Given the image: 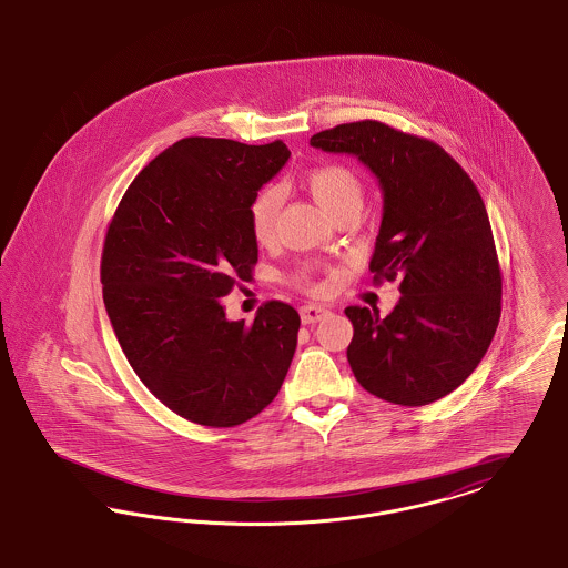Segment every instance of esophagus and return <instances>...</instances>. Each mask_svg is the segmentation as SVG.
I'll list each match as a JSON object with an SVG mask.
<instances>
[{
    "label": "esophagus",
    "mask_w": 568,
    "mask_h": 568,
    "mask_svg": "<svg viewBox=\"0 0 568 568\" xmlns=\"http://www.w3.org/2000/svg\"><path fill=\"white\" fill-rule=\"evenodd\" d=\"M327 314V307H321V305H312V303H310V305H303V307H301V323H303V325H314V323L323 321Z\"/></svg>",
    "instance_id": "obj_1"
}]
</instances>
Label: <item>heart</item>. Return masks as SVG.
<instances>
[{"label": "heart", "mask_w": 568, "mask_h": 568, "mask_svg": "<svg viewBox=\"0 0 568 568\" xmlns=\"http://www.w3.org/2000/svg\"><path fill=\"white\" fill-rule=\"evenodd\" d=\"M305 190L331 217L342 213H357L363 207V183L357 173L344 164H325L305 173ZM282 207V190L275 185L263 187L250 205V229L256 243L270 245L275 237L277 215ZM301 282L314 286L307 273H301Z\"/></svg>", "instance_id": "b5f03b06"}]
</instances>
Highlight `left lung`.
Wrapping results in <instances>:
<instances>
[{
    "label": "left lung",
    "mask_w": 568,
    "mask_h": 568,
    "mask_svg": "<svg viewBox=\"0 0 568 568\" xmlns=\"http://www.w3.org/2000/svg\"><path fill=\"white\" fill-rule=\"evenodd\" d=\"M310 145L355 155L383 190L369 271L397 277L402 297L385 318L344 310L358 385L402 406L445 397L477 369L500 321L503 275L477 185L440 145L381 121L335 125Z\"/></svg>",
    "instance_id": "left-lung-1"
}]
</instances>
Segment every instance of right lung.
Instances as JSON below:
<instances>
[{
  "label": "right lung",
  "mask_w": 568,
  "mask_h": 568,
  "mask_svg": "<svg viewBox=\"0 0 568 568\" xmlns=\"http://www.w3.org/2000/svg\"><path fill=\"white\" fill-rule=\"evenodd\" d=\"M288 158L282 141L181 139L134 178L106 231L102 297L121 351L143 385L192 423L256 417L291 367L295 307L270 301L245 325L222 305L252 277L250 205Z\"/></svg>",
  "instance_id": "right-lung-1"
}]
</instances>
